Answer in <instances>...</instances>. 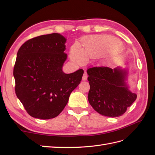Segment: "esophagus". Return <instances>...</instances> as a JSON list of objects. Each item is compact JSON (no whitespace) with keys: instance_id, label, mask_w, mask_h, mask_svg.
<instances>
[{"instance_id":"1","label":"esophagus","mask_w":155,"mask_h":155,"mask_svg":"<svg viewBox=\"0 0 155 155\" xmlns=\"http://www.w3.org/2000/svg\"><path fill=\"white\" fill-rule=\"evenodd\" d=\"M87 77H88V74L87 73V72H84L83 76V81H86L87 79Z\"/></svg>"}]
</instances>
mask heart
<instances>
[{"label": "heart", "instance_id": "1", "mask_svg": "<svg viewBox=\"0 0 155 155\" xmlns=\"http://www.w3.org/2000/svg\"><path fill=\"white\" fill-rule=\"evenodd\" d=\"M112 41L108 38H88L85 39L83 43V51L79 49H73L71 51V56L79 62H83L84 57L90 58L95 57L102 50L109 48Z\"/></svg>", "mask_w": 155, "mask_h": 155}]
</instances>
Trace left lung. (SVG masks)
Segmentation results:
<instances>
[{
    "label": "left lung",
    "mask_w": 155,
    "mask_h": 155,
    "mask_svg": "<svg viewBox=\"0 0 155 155\" xmlns=\"http://www.w3.org/2000/svg\"><path fill=\"white\" fill-rule=\"evenodd\" d=\"M90 90L88 100L97 113L103 116L117 117L123 115L137 95L128 90L127 72L108 67H93L87 69Z\"/></svg>",
    "instance_id": "left-lung-1"
}]
</instances>
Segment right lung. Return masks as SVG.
Instances as JSON below:
<instances>
[{"label": "right lung", "instance_id": "obj_1", "mask_svg": "<svg viewBox=\"0 0 155 155\" xmlns=\"http://www.w3.org/2000/svg\"><path fill=\"white\" fill-rule=\"evenodd\" d=\"M66 38L58 33L41 35L26 41L18 51L13 70L15 93L31 117L51 119L67 105L84 71L65 74Z\"/></svg>", "mask_w": 155, "mask_h": 155}]
</instances>
